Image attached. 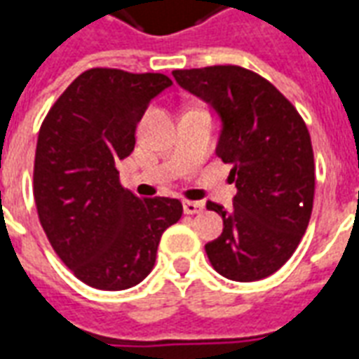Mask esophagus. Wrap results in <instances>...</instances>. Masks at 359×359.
Wrapping results in <instances>:
<instances>
[{"label": "esophagus", "instance_id": "1", "mask_svg": "<svg viewBox=\"0 0 359 359\" xmlns=\"http://www.w3.org/2000/svg\"><path fill=\"white\" fill-rule=\"evenodd\" d=\"M182 208H184V213H188V215H196V213H200L203 210V203L187 200V202L182 203Z\"/></svg>", "mask_w": 359, "mask_h": 359}]
</instances>
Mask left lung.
Listing matches in <instances>:
<instances>
[{
  "instance_id": "left-lung-1",
  "label": "left lung",
  "mask_w": 359,
  "mask_h": 359,
  "mask_svg": "<svg viewBox=\"0 0 359 359\" xmlns=\"http://www.w3.org/2000/svg\"><path fill=\"white\" fill-rule=\"evenodd\" d=\"M175 81L223 121L217 156L233 165V208L208 202L223 217V233L205 244L213 269L252 283L290 259L308 229L316 163L308 126L267 79L238 65L172 71Z\"/></svg>"
}]
</instances>
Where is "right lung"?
Returning a JSON list of instances; mask_svg holds the SVG:
<instances>
[{"instance_id":"obj_1","label":"right lung","mask_w":359,"mask_h":359,"mask_svg":"<svg viewBox=\"0 0 359 359\" xmlns=\"http://www.w3.org/2000/svg\"><path fill=\"white\" fill-rule=\"evenodd\" d=\"M172 81L161 73L95 67L76 76L43 118L34 202L51 248L76 278L125 290L148 277L165 229L182 217L175 198H138L118 180L136 125Z\"/></svg>"}]
</instances>
